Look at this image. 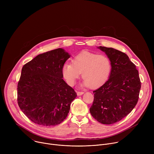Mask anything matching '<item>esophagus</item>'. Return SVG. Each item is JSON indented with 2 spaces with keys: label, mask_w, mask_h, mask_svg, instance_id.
<instances>
[{
  "label": "esophagus",
  "mask_w": 154,
  "mask_h": 154,
  "mask_svg": "<svg viewBox=\"0 0 154 154\" xmlns=\"http://www.w3.org/2000/svg\"><path fill=\"white\" fill-rule=\"evenodd\" d=\"M83 93H83V91H77V96H81V95H82Z\"/></svg>",
  "instance_id": "obj_1"
}]
</instances>
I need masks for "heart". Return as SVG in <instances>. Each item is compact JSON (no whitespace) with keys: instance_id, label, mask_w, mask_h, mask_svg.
I'll return each instance as SVG.
<instances>
[{"instance_id":"heart-1","label":"heart","mask_w":154,"mask_h":154,"mask_svg":"<svg viewBox=\"0 0 154 154\" xmlns=\"http://www.w3.org/2000/svg\"><path fill=\"white\" fill-rule=\"evenodd\" d=\"M112 71V62L105 55L83 51L77 54L72 63L67 62L62 68V73L67 83L73 86L82 72V87L97 88L103 85Z\"/></svg>"}]
</instances>
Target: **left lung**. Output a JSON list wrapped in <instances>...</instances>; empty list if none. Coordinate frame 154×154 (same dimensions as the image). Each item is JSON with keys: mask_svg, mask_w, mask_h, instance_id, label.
<instances>
[{"mask_svg": "<svg viewBox=\"0 0 154 154\" xmlns=\"http://www.w3.org/2000/svg\"><path fill=\"white\" fill-rule=\"evenodd\" d=\"M97 48L111 60L112 71L108 80L93 91L90 111L98 122L112 124L132 111L138 100L141 82L136 66L125 53L112 48Z\"/></svg>", "mask_w": 154, "mask_h": 154, "instance_id": "left-lung-1", "label": "left lung"}]
</instances>
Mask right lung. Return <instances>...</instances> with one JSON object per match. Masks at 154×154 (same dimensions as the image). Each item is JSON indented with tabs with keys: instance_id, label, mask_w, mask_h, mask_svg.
I'll return each mask as SVG.
<instances>
[{
	"instance_id": "1",
	"label": "right lung",
	"mask_w": 154,
	"mask_h": 154,
	"mask_svg": "<svg viewBox=\"0 0 154 154\" xmlns=\"http://www.w3.org/2000/svg\"><path fill=\"white\" fill-rule=\"evenodd\" d=\"M70 57L58 48L37 55L23 67L17 84V103L34 123L54 126L67 117L77 97L62 79V68Z\"/></svg>"
}]
</instances>
